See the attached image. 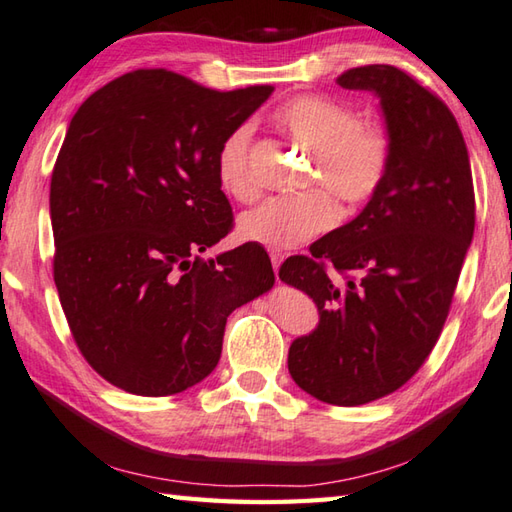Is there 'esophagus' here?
I'll return each mask as SVG.
<instances>
[{
	"mask_svg": "<svg viewBox=\"0 0 512 512\" xmlns=\"http://www.w3.org/2000/svg\"><path fill=\"white\" fill-rule=\"evenodd\" d=\"M269 258H272V265H274V274H278V267H281L285 254L283 252H269Z\"/></svg>",
	"mask_w": 512,
	"mask_h": 512,
	"instance_id": "34e87169",
	"label": "esophagus"
}]
</instances>
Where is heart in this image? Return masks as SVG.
I'll list each match as a JSON object with an SVG mask.
<instances>
[{
	"label": "heart",
	"instance_id": "heart-1",
	"mask_svg": "<svg viewBox=\"0 0 512 512\" xmlns=\"http://www.w3.org/2000/svg\"><path fill=\"white\" fill-rule=\"evenodd\" d=\"M274 120L289 138L312 151L310 187L321 185L350 207L370 200L388 176L392 138L376 122H359L350 104L327 95H298L278 106ZM252 127L240 124L220 142L216 178L238 202H252L260 182L249 165ZM339 209L316 189L301 198H269L238 218V236L269 249H292L330 229Z\"/></svg>",
	"mask_w": 512,
	"mask_h": 512
}]
</instances>
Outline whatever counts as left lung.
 <instances>
[{
  "instance_id": "obj_1",
  "label": "left lung",
  "mask_w": 512,
  "mask_h": 512,
  "mask_svg": "<svg viewBox=\"0 0 512 512\" xmlns=\"http://www.w3.org/2000/svg\"><path fill=\"white\" fill-rule=\"evenodd\" d=\"M336 84L379 95L388 176L359 216L278 276L321 316L289 345L292 379L318 401L363 406L408 383L435 347L475 231V189L455 115L412 75L370 64Z\"/></svg>"
}]
</instances>
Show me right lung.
<instances>
[{
  "mask_svg": "<svg viewBox=\"0 0 512 512\" xmlns=\"http://www.w3.org/2000/svg\"><path fill=\"white\" fill-rule=\"evenodd\" d=\"M274 86L214 91L167 69L131 71L77 109L51 178L53 278L71 334L102 379L167 397L218 365L227 316L274 285L231 231L216 156Z\"/></svg>",
  "mask_w": 512,
  "mask_h": 512,
  "instance_id": "1",
  "label": "right lung"
}]
</instances>
